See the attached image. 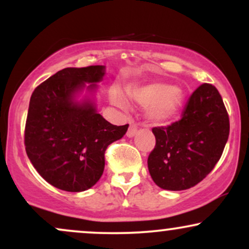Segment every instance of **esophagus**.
Here are the masks:
<instances>
[{"label": "esophagus", "instance_id": "34e87169", "mask_svg": "<svg viewBox=\"0 0 249 249\" xmlns=\"http://www.w3.org/2000/svg\"><path fill=\"white\" fill-rule=\"evenodd\" d=\"M137 133V127L136 125H132L130 124V127H128L127 132H126V136L128 137V138H132V137H134V134Z\"/></svg>", "mask_w": 249, "mask_h": 249}]
</instances>
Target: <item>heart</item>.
Segmentation results:
<instances>
[{"label": "heart", "mask_w": 249, "mask_h": 249, "mask_svg": "<svg viewBox=\"0 0 249 249\" xmlns=\"http://www.w3.org/2000/svg\"><path fill=\"white\" fill-rule=\"evenodd\" d=\"M128 96L142 107H146V118L153 125H165L178 115L185 99V92L178 85L164 81H156L128 89ZM112 102L126 107L125 99L113 93Z\"/></svg>", "instance_id": "b5f03b06"}]
</instances>
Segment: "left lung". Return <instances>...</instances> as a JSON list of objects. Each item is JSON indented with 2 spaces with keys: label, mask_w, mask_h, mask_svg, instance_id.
<instances>
[{
  "label": "left lung",
  "mask_w": 249,
  "mask_h": 249,
  "mask_svg": "<svg viewBox=\"0 0 249 249\" xmlns=\"http://www.w3.org/2000/svg\"><path fill=\"white\" fill-rule=\"evenodd\" d=\"M152 132L156 146L147 159L148 172L162 190L182 191L201 181L219 161L230 119L219 91L205 83L190 97L179 122Z\"/></svg>",
  "instance_id": "1"
}]
</instances>
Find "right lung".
Wrapping results in <instances>:
<instances>
[{
    "instance_id": "obj_1",
    "label": "right lung",
    "mask_w": 249,
    "mask_h": 249,
    "mask_svg": "<svg viewBox=\"0 0 249 249\" xmlns=\"http://www.w3.org/2000/svg\"><path fill=\"white\" fill-rule=\"evenodd\" d=\"M104 65L65 68L33 92L25 124L28 158L45 181L67 192H83L101 179L104 153L126 133L97 111Z\"/></svg>"
}]
</instances>
